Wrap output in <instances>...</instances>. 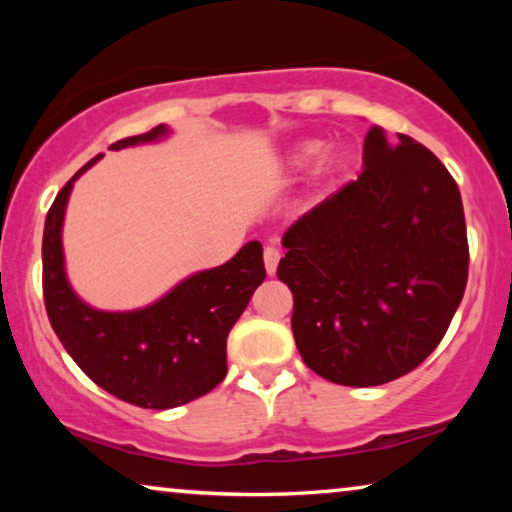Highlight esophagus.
I'll list each match as a JSON object with an SVG mask.
<instances>
[{
  "mask_svg": "<svg viewBox=\"0 0 512 512\" xmlns=\"http://www.w3.org/2000/svg\"><path fill=\"white\" fill-rule=\"evenodd\" d=\"M263 263H265V272H268V275H275L277 263H279V249L277 247H265L263 249Z\"/></svg>",
  "mask_w": 512,
  "mask_h": 512,
  "instance_id": "34e87169",
  "label": "esophagus"
}]
</instances>
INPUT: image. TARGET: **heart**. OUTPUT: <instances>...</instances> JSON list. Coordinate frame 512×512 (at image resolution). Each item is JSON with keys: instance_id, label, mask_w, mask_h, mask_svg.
Instances as JSON below:
<instances>
[{"instance_id": "1", "label": "heart", "mask_w": 512, "mask_h": 512, "mask_svg": "<svg viewBox=\"0 0 512 512\" xmlns=\"http://www.w3.org/2000/svg\"><path fill=\"white\" fill-rule=\"evenodd\" d=\"M319 151V144H314V142H307V144H303L300 146V149L296 151V156H293V163H305V160H310L314 153Z\"/></svg>"}]
</instances>
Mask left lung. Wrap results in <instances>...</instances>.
Segmentation results:
<instances>
[{
	"mask_svg": "<svg viewBox=\"0 0 512 512\" xmlns=\"http://www.w3.org/2000/svg\"><path fill=\"white\" fill-rule=\"evenodd\" d=\"M305 366L345 387L415 370L450 328L468 279L464 205L447 167L408 135L370 128L363 170L282 237Z\"/></svg>",
	"mask_w": 512,
	"mask_h": 512,
	"instance_id": "obj_1",
	"label": "left lung"
}]
</instances>
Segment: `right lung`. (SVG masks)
Listing matches in <instances>:
<instances>
[{
  "instance_id": "add662e5",
  "label": "right lung",
  "mask_w": 512,
  "mask_h": 512,
  "mask_svg": "<svg viewBox=\"0 0 512 512\" xmlns=\"http://www.w3.org/2000/svg\"><path fill=\"white\" fill-rule=\"evenodd\" d=\"M163 135L165 125H156L109 149L156 142ZM100 158L102 153L88 160L62 186L46 214L41 258L48 319L67 354L97 387L139 408H177L209 394L226 377L228 333L265 279L263 247L247 242L228 263L191 275L144 310H95L67 282L62 221L74 181Z\"/></svg>"
}]
</instances>
